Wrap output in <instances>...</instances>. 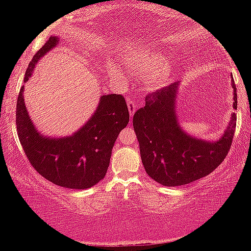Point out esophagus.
<instances>
[{
    "label": "esophagus",
    "mask_w": 251,
    "mask_h": 251,
    "mask_svg": "<svg viewBox=\"0 0 251 251\" xmlns=\"http://www.w3.org/2000/svg\"><path fill=\"white\" fill-rule=\"evenodd\" d=\"M127 107H128L129 114H131V117H132L134 114V112L137 111V102L133 101V100H128V101H127Z\"/></svg>",
    "instance_id": "esophagus-1"
}]
</instances>
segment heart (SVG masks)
Instances as JSON below:
<instances>
[{
    "mask_svg": "<svg viewBox=\"0 0 251 251\" xmlns=\"http://www.w3.org/2000/svg\"><path fill=\"white\" fill-rule=\"evenodd\" d=\"M165 65V60L162 56H149V55H139L133 59L128 60L126 66L131 72L140 74V75L150 76V83L152 85H163L170 79L172 74V68ZM108 72L114 79L118 81H125V73L120 70L114 62H108Z\"/></svg>",
    "mask_w": 251,
    "mask_h": 251,
    "instance_id": "1",
    "label": "heart"
}]
</instances>
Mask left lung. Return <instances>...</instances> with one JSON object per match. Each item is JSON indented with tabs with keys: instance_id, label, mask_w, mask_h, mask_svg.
I'll use <instances>...</instances> for the list:
<instances>
[{
	"instance_id": "8db88e82",
	"label": "left lung",
	"mask_w": 251,
	"mask_h": 251,
	"mask_svg": "<svg viewBox=\"0 0 251 251\" xmlns=\"http://www.w3.org/2000/svg\"><path fill=\"white\" fill-rule=\"evenodd\" d=\"M234 108L237 94L234 80ZM180 82H174L145 98V106L133 116L140 157L146 174L164 186H179L208 176L223 162L231 146L236 127L232 112L224 133L217 140L189 134L177 113Z\"/></svg>"
}]
</instances>
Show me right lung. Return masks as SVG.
<instances>
[{
	"instance_id": "obj_1",
	"label": "right lung",
	"mask_w": 251,
	"mask_h": 251,
	"mask_svg": "<svg viewBox=\"0 0 251 251\" xmlns=\"http://www.w3.org/2000/svg\"><path fill=\"white\" fill-rule=\"evenodd\" d=\"M59 43V36L50 37L29 62L25 82L33 75L40 59ZM24 92L22 86L17 98L16 127L33 168L46 179L67 189H89L102 180L114 143L129 120L125 98L111 93L101 96L94 113L81 127L71 135L50 137L41 133L30 119Z\"/></svg>"
}]
</instances>
